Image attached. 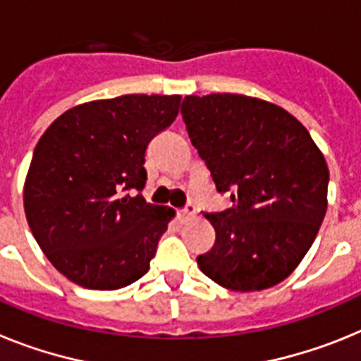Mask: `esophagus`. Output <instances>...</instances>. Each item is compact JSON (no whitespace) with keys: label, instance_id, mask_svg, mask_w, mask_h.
<instances>
[{"label":"esophagus","instance_id":"34e87169","mask_svg":"<svg viewBox=\"0 0 361 361\" xmlns=\"http://www.w3.org/2000/svg\"><path fill=\"white\" fill-rule=\"evenodd\" d=\"M194 214H196V209H194V205H187L185 209H181V211H178V218H180V221H189V219L194 218Z\"/></svg>","mask_w":361,"mask_h":361}]
</instances>
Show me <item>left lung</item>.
I'll list each match as a JSON object with an SVG mask.
<instances>
[{"label": "left lung", "instance_id": "8db88e82", "mask_svg": "<svg viewBox=\"0 0 361 361\" xmlns=\"http://www.w3.org/2000/svg\"><path fill=\"white\" fill-rule=\"evenodd\" d=\"M181 114L218 192L233 207L205 216L216 231L198 267L252 293L300 265L327 212L329 167L309 130L281 106L245 94L185 96Z\"/></svg>", "mask_w": 361, "mask_h": 361}]
</instances>
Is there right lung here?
<instances>
[{
    "mask_svg": "<svg viewBox=\"0 0 361 361\" xmlns=\"http://www.w3.org/2000/svg\"><path fill=\"white\" fill-rule=\"evenodd\" d=\"M181 96L125 94L72 106L47 127L23 185L29 227L72 283L116 290L150 267L174 209L142 194L145 150L171 127Z\"/></svg>",
    "mask_w": 361,
    "mask_h": 361,
    "instance_id": "1",
    "label": "right lung"
}]
</instances>
